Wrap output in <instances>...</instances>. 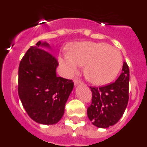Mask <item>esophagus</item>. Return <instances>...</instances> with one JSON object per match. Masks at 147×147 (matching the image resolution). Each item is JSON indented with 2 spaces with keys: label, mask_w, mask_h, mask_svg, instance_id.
Instances as JSON below:
<instances>
[{
  "label": "esophagus",
  "mask_w": 147,
  "mask_h": 147,
  "mask_svg": "<svg viewBox=\"0 0 147 147\" xmlns=\"http://www.w3.org/2000/svg\"><path fill=\"white\" fill-rule=\"evenodd\" d=\"M74 82L75 85L82 84V82L80 80H79V79H74Z\"/></svg>",
  "instance_id": "1"
}]
</instances>
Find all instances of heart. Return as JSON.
Here are the masks:
<instances>
[{
	"label": "heart",
	"mask_w": 147,
	"mask_h": 147,
	"mask_svg": "<svg viewBox=\"0 0 147 147\" xmlns=\"http://www.w3.org/2000/svg\"><path fill=\"white\" fill-rule=\"evenodd\" d=\"M59 62L68 73L85 65L84 74L94 85H102L113 80L122 65V55L116 48L104 42H80L68 47V54L59 56Z\"/></svg>",
	"instance_id": "obj_1"
}]
</instances>
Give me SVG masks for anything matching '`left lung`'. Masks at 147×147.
<instances>
[{"instance_id":"1","label":"left lung","mask_w":147,"mask_h":147,"mask_svg":"<svg viewBox=\"0 0 147 147\" xmlns=\"http://www.w3.org/2000/svg\"><path fill=\"white\" fill-rule=\"evenodd\" d=\"M129 81V67L124 62L122 73L116 81L99 88L90 87L92 102L87 113L93 125L107 128L119 121L128 104Z\"/></svg>"}]
</instances>
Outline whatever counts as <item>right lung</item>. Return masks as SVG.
Returning <instances> with one entry per match:
<instances>
[{
	"label": "right lung",
	"mask_w": 147,
	"mask_h": 147,
	"mask_svg": "<svg viewBox=\"0 0 147 147\" xmlns=\"http://www.w3.org/2000/svg\"><path fill=\"white\" fill-rule=\"evenodd\" d=\"M39 41L23 56L18 69V95L29 117L42 124H57L73 88L72 80L57 76L58 61Z\"/></svg>",
	"instance_id": "obj_1"
}]
</instances>
